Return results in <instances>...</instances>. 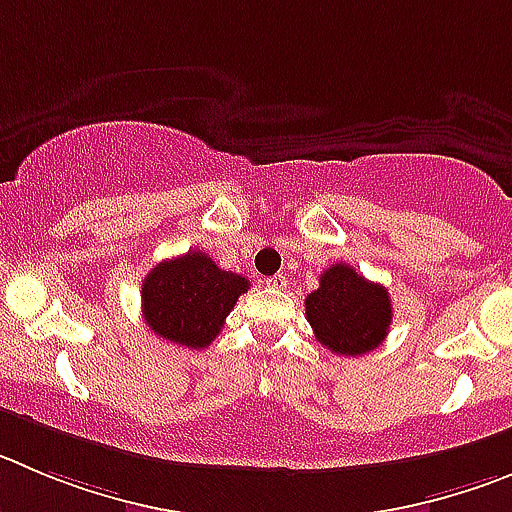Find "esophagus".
<instances>
[{"instance_id": "34e87169", "label": "esophagus", "mask_w": 512, "mask_h": 512, "mask_svg": "<svg viewBox=\"0 0 512 512\" xmlns=\"http://www.w3.org/2000/svg\"><path fill=\"white\" fill-rule=\"evenodd\" d=\"M290 285V280L285 278L283 272H278V275H272V278H267V288L272 290H285Z\"/></svg>"}]
</instances>
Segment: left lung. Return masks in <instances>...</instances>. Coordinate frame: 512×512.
Wrapping results in <instances>:
<instances>
[{
	"instance_id": "left-lung-1",
	"label": "left lung",
	"mask_w": 512,
	"mask_h": 512,
	"mask_svg": "<svg viewBox=\"0 0 512 512\" xmlns=\"http://www.w3.org/2000/svg\"><path fill=\"white\" fill-rule=\"evenodd\" d=\"M305 315L315 338L338 356H364L386 338L391 298L351 265L338 262L321 275L318 290L305 298Z\"/></svg>"
}]
</instances>
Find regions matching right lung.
<instances>
[{
	"label": "right lung",
	"instance_id": "right-lung-1",
	"mask_svg": "<svg viewBox=\"0 0 512 512\" xmlns=\"http://www.w3.org/2000/svg\"><path fill=\"white\" fill-rule=\"evenodd\" d=\"M250 283L222 270L204 252L164 260L141 285V310L148 331L186 348H207Z\"/></svg>",
	"mask_w": 512,
	"mask_h": 512
}]
</instances>
